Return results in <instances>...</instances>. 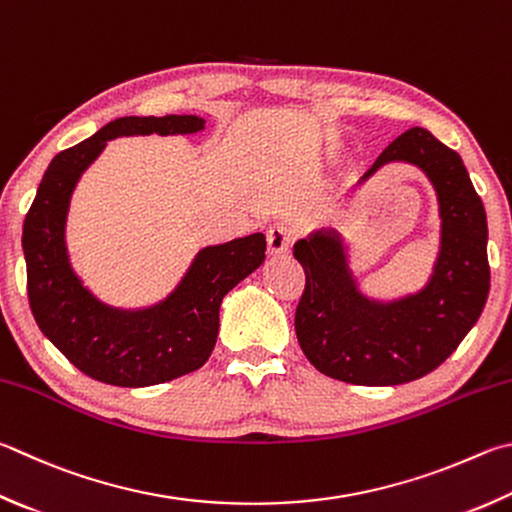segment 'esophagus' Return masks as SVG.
I'll return each instance as SVG.
<instances>
[{
    "label": "esophagus",
    "mask_w": 512,
    "mask_h": 512,
    "mask_svg": "<svg viewBox=\"0 0 512 512\" xmlns=\"http://www.w3.org/2000/svg\"><path fill=\"white\" fill-rule=\"evenodd\" d=\"M295 239V232L291 226L286 224H273L271 228L266 230V241H268V253L271 255H280L286 253L291 248Z\"/></svg>",
    "instance_id": "obj_1"
}]
</instances>
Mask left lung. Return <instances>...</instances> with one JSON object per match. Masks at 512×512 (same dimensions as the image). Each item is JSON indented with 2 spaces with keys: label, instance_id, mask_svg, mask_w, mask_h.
<instances>
[{
  "label": "left lung",
  "instance_id": "1",
  "mask_svg": "<svg viewBox=\"0 0 512 512\" xmlns=\"http://www.w3.org/2000/svg\"><path fill=\"white\" fill-rule=\"evenodd\" d=\"M394 161L421 167L439 199L441 250L421 291L394 302L362 295L333 228L293 246L306 275L297 342L315 369L351 385H401L430 374L475 327L490 291L486 210L461 156L412 127L385 147L358 185Z\"/></svg>",
  "mask_w": 512,
  "mask_h": 512
}]
</instances>
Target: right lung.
<instances>
[{"mask_svg":"<svg viewBox=\"0 0 512 512\" xmlns=\"http://www.w3.org/2000/svg\"><path fill=\"white\" fill-rule=\"evenodd\" d=\"M199 116H125L60 152L46 167L24 219L26 288L37 327L71 365L118 387L167 383L206 365L219 333L226 293L264 262L262 232L208 246L163 302L141 311L102 304L73 273L64 226L73 188L107 141L134 134H194Z\"/></svg>","mask_w":512,"mask_h":512,"instance_id":"1","label":"right lung"}]
</instances>
